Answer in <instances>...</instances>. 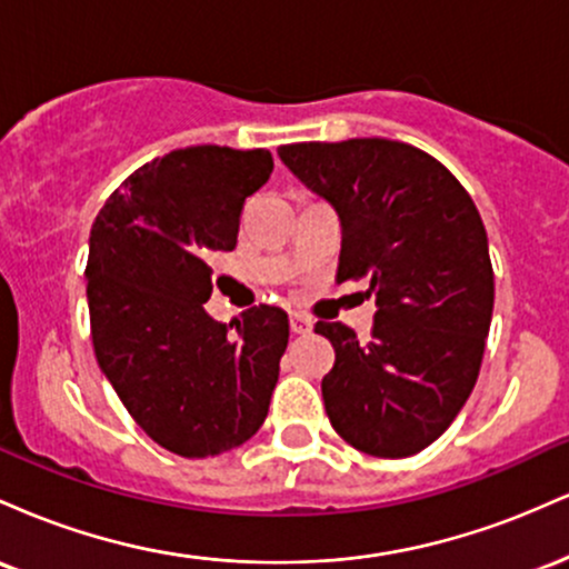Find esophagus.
Wrapping results in <instances>:
<instances>
[{
    "label": "esophagus",
    "instance_id": "1",
    "mask_svg": "<svg viewBox=\"0 0 569 569\" xmlns=\"http://www.w3.org/2000/svg\"><path fill=\"white\" fill-rule=\"evenodd\" d=\"M289 323H291L293 335H310V329H312V321L307 316H302V312H291Z\"/></svg>",
    "mask_w": 569,
    "mask_h": 569
}]
</instances>
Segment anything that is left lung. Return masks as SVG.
Returning <instances> with one entry per match:
<instances>
[{
    "instance_id": "obj_1",
    "label": "left lung",
    "mask_w": 569,
    "mask_h": 569,
    "mask_svg": "<svg viewBox=\"0 0 569 569\" xmlns=\"http://www.w3.org/2000/svg\"><path fill=\"white\" fill-rule=\"evenodd\" d=\"M342 224L337 280L369 278V339L318 321L335 345L323 377L331 426L371 457H409L452 426L471 396L495 305L487 230L439 160L388 139L278 149Z\"/></svg>"
}]
</instances>
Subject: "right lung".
<instances>
[{
    "instance_id": "obj_1",
    "label": "right lung",
    "mask_w": 569,
    "mask_h": 569,
    "mask_svg": "<svg viewBox=\"0 0 569 569\" xmlns=\"http://www.w3.org/2000/svg\"><path fill=\"white\" fill-rule=\"evenodd\" d=\"M267 149H176L130 173L90 230L93 350L139 428L168 452L213 457L262 428L289 345V316L259 305L234 323L206 312L208 259L238 243ZM236 331H231V326Z\"/></svg>"
}]
</instances>
